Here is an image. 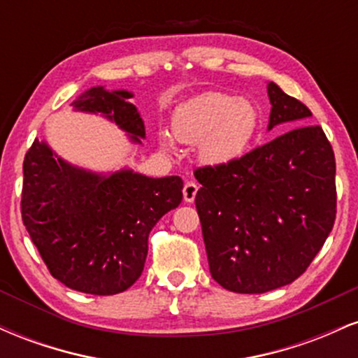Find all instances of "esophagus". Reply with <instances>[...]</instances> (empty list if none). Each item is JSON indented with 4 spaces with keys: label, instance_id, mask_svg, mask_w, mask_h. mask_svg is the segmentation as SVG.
Wrapping results in <instances>:
<instances>
[{
    "label": "esophagus",
    "instance_id": "1",
    "mask_svg": "<svg viewBox=\"0 0 358 358\" xmlns=\"http://www.w3.org/2000/svg\"><path fill=\"white\" fill-rule=\"evenodd\" d=\"M196 192H199V187H196V183H193V182L185 183V187H183V199H185V202L192 203L193 200H195Z\"/></svg>",
    "mask_w": 358,
    "mask_h": 358
}]
</instances>
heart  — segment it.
<instances>
[{
  "label": "heart",
  "mask_w": 358,
  "mask_h": 358,
  "mask_svg": "<svg viewBox=\"0 0 358 358\" xmlns=\"http://www.w3.org/2000/svg\"><path fill=\"white\" fill-rule=\"evenodd\" d=\"M259 124L257 108L248 99L224 92H203L176 108L171 121L178 141L196 146L202 165L225 166L239 159L252 141ZM171 150V139L162 138Z\"/></svg>",
  "instance_id": "1"
}]
</instances>
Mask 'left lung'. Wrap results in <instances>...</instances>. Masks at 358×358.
Listing matches in <instances>:
<instances>
[{
    "instance_id": "1",
    "label": "left lung",
    "mask_w": 358,
    "mask_h": 358,
    "mask_svg": "<svg viewBox=\"0 0 358 358\" xmlns=\"http://www.w3.org/2000/svg\"><path fill=\"white\" fill-rule=\"evenodd\" d=\"M268 131L296 126L225 166L195 171L210 274L225 289L259 294L305 273L334 229L335 155L311 110L268 84Z\"/></svg>"
}]
</instances>
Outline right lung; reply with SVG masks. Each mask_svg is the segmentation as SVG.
Here are the masks:
<instances>
[{"instance_id":"right-lung-1","label":"right lung","mask_w":358,"mask_h":358,"mask_svg":"<svg viewBox=\"0 0 358 358\" xmlns=\"http://www.w3.org/2000/svg\"><path fill=\"white\" fill-rule=\"evenodd\" d=\"M133 92L90 87L73 110L101 114L143 145L145 122L131 104ZM180 176L151 178L121 168L85 170L35 139L23 162L22 219L48 271L80 293L109 296L141 276L148 236L156 222L183 199Z\"/></svg>"}]
</instances>
